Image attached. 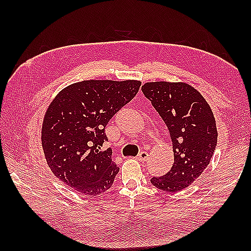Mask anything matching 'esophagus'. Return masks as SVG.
Here are the masks:
<instances>
[{"label":"esophagus","mask_w":251,"mask_h":251,"mask_svg":"<svg viewBox=\"0 0 251 251\" xmlns=\"http://www.w3.org/2000/svg\"><path fill=\"white\" fill-rule=\"evenodd\" d=\"M148 157H149V153H148V152H146V151H142V152H140L139 154H138L136 158L138 159V161L145 162V161H147Z\"/></svg>","instance_id":"obj_1"}]
</instances>
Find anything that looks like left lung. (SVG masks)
<instances>
[{
  "mask_svg": "<svg viewBox=\"0 0 251 251\" xmlns=\"http://www.w3.org/2000/svg\"><path fill=\"white\" fill-rule=\"evenodd\" d=\"M141 89L167 126L175 157L172 169L153 177L151 183L175 193L193 183L210 163L218 138L215 116L204 97L189 84L152 82Z\"/></svg>",
  "mask_w": 251,
  "mask_h": 251,
  "instance_id": "left-lung-1",
  "label": "left lung"
}]
</instances>
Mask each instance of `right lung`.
Returning a JSON list of instances; mask_svg holds the SVG:
<instances>
[{
    "label": "right lung",
    "instance_id": "obj_1",
    "mask_svg": "<svg viewBox=\"0 0 251 251\" xmlns=\"http://www.w3.org/2000/svg\"><path fill=\"white\" fill-rule=\"evenodd\" d=\"M140 81L90 79L63 88L51 101L42 126V147L51 172L86 196L109 190L120 167L112 162L105 126L137 95Z\"/></svg>",
    "mask_w": 251,
    "mask_h": 251
}]
</instances>
